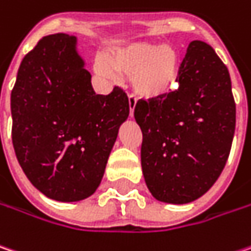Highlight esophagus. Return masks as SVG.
Returning <instances> with one entry per match:
<instances>
[{"label":"esophagus","instance_id":"esophagus-1","mask_svg":"<svg viewBox=\"0 0 251 251\" xmlns=\"http://www.w3.org/2000/svg\"><path fill=\"white\" fill-rule=\"evenodd\" d=\"M127 100H129V115L133 116V111H135V106H136V98L129 94L127 95Z\"/></svg>","mask_w":251,"mask_h":251}]
</instances>
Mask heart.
I'll return each instance as SVG.
<instances>
[{
	"instance_id": "heart-1",
	"label": "heart",
	"mask_w": 251,
	"mask_h": 251,
	"mask_svg": "<svg viewBox=\"0 0 251 251\" xmlns=\"http://www.w3.org/2000/svg\"><path fill=\"white\" fill-rule=\"evenodd\" d=\"M108 62H99L98 72L111 76L112 69L130 76L133 91L142 98L157 99L175 91L180 75V58L172 47L136 42L109 55Z\"/></svg>"
}]
</instances>
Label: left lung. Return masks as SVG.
Listing matches in <instances>:
<instances>
[{
  "label": "left lung",
  "instance_id": "8db88e82",
  "mask_svg": "<svg viewBox=\"0 0 251 251\" xmlns=\"http://www.w3.org/2000/svg\"><path fill=\"white\" fill-rule=\"evenodd\" d=\"M179 88L157 99H139L140 160L148 189L160 201L182 204L204 195L227 162L236 103L227 67L201 41L189 44Z\"/></svg>",
  "mask_w": 251,
  "mask_h": 251
}]
</instances>
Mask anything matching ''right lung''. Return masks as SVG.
I'll return each mask as SVG.
<instances>
[{"mask_svg":"<svg viewBox=\"0 0 251 251\" xmlns=\"http://www.w3.org/2000/svg\"><path fill=\"white\" fill-rule=\"evenodd\" d=\"M75 44L68 34L39 39L24 56L11 92L17 159L39 192L61 201L86 199L98 189L129 115L121 86L96 95Z\"/></svg>","mask_w":251,"mask_h":251,"instance_id":"add662e5","label":"right lung"}]
</instances>
